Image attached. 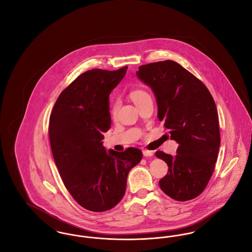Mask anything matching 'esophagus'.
Masks as SVG:
<instances>
[{
	"mask_svg": "<svg viewBox=\"0 0 252 252\" xmlns=\"http://www.w3.org/2000/svg\"><path fill=\"white\" fill-rule=\"evenodd\" d=\"M143 154H144V157H152L154 155V152L144 149V150H143Z\"/></svg>",
	"mask_w": 252,
	"mask_h": 252,
	"instance_id": "obj_1",
	"label": "esophagus"
}]
</instances>
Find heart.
Wrapping results in <instances>:
<instances>
[{"label": "heart", "instance_id": "b5f03b06", "mask_svg": "<svg viewBox=\"0 0 252 252\" xmlns=\"http://www.w3.org/2000/svg\"><path fill=\"white\" fill-rule=\"evenodd\" d=\"M147 96H149V94L144 92L143 90H134L130 93V98L132 99V101L135 103V105L139 104L141 101H143L144 98H146ZM118 108H119V104L117 102H114L111 106V114L112 116H115L117 111H118Z\"/></svg>", "mask_w": 252, "mask_h": 252}]
</instances>
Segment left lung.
<instances>
[{
    "label": "left lung",
    "mask_w": 252,
    "mask_h": 252,
    "mask_svg": "<svg viewBox=\"0 0 252 252\" xmlns=\"http://www.w3.org/2000/svg\"><path fill=\"white\" fill-rule=\"evenodd\" d=\"M136 75L152 90L158 118L179 144L176 156L156 152L168 165L159 187L175 200L192 199L215 170L220 146L216 103L206 86L173 60L142 65Z\"/></svg>",
    "instance_id": "obj_1"
}]
</instances>
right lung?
I'll return each mask as SVG.
<instances>
[{"instance_id": "add662e5", "label": "right lung", "mask_w": 252, "mask_h": 252, "mask_svg": "<svg viewBox=\"0 0 252 252\" xmlns=\"http://www.w3.org/2000/svg\"><path fill=\"white\" fill-rule=\"evenodd\" d=\"M126 70L83 72L60 94L50 116V144L61 180L74 200L92 212L120 202L129 171L143 158L137 148L117 152L102 142L111 124L108 97Z\"/></svg>"}]
</instances>
